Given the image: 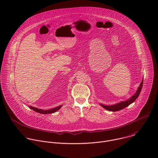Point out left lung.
I'll use <instances>...</instances> for the list:
<instances>
[{
  "label": "left lung",
  "instance_id": "left-lung-1",
  "mask_svg": "<svg viewBox=\"0 0 158 158\" xmlns=\"http://www.w3.org/2000/svg\"><path fill=\"white\" fill-rule=\"evenodd\" d=\"M143 84V79L142 82H141V84L139 85V87L138 88V90H137V91L136 92V93H135L131 98H129L127 101H122V102H120L119 103H118V104H114V105H111V106H106V105H103V104H100L101 106L107 110L113 111V112L118 111L119 110H121V109L126 107L127 106H128L129 105L132 104L134 101H136V99L138 98V97L139 96V95L141 93V89H142Z\"/></svg>",
  "mask_w": 158,
  "mask_h": 158
}]
</instances>
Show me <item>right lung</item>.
Here are the masks:
<instances>
[{
	"mask_svg": "<svg viewBox=\"0 0 158 158\" xmlns=\"http://www.w3.org/2000/svg\"><path fill=\"white\" fill-rule=\"evenodd\" d=\"M62 107V106H59L56 107H54L53 109H48V110H44V109H38L36 107H34L32 106H29V107L31 109H33L34 111L38 112V113H40V114H51V113H54V112H56L57 110H58L60 107Z\"/></svg>",
	"mask_w": 158,
	"mask_h": 158,
	"instance_id": "1",
	"label": "right lung"
}]
</instances>
